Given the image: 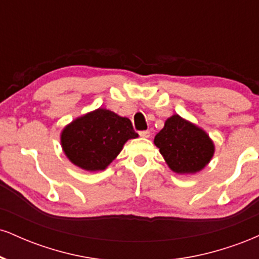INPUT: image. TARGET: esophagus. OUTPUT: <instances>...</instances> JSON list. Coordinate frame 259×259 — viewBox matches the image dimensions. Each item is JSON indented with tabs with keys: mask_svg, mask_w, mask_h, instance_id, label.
I'll use <instances>...</instances> for the list:
<instances>
[{
	"mask_svg": "<svg viewBox=\"0 0 259 259\" xmlns=\"http://www.w3.org/2000/svg\"><path fill=\"white\" fill-rule=\"evenodd\" d=\"M139 134L141 138H150V135H151V133L148 132V130H144V132H140Z\"/></svg>",
	"mask_w": 259,
	"mask_h": 259,
	"instance_id": "1",
	"label": "esophagus"
}]
</instances>
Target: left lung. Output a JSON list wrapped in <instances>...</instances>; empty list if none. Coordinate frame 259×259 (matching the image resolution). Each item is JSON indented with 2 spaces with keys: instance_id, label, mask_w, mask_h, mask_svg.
Returning <instances> with one entry per match:
<instances>
[{
  "instance_id": "8db88e82",
  "label": "left lung",
  "mask_w": 259,
  "mask_h": 259,
  "mask_svg": "<svg viewBox=\"0 0 259 259\" xmlns=\"http://www.w3.org/2000/svg\"><path fill=\"white\" fill-rule=\"evenodd\" d=\"M154 145L168 167L178 174H194L203 169L214 154V144L207 133L174 114L154 138Z\"/></svg>"
}]
</instances>
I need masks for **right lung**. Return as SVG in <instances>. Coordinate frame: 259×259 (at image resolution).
I'll list each match as a JSON object with an SVG mask.
<instances>
[{
	"label": "right lung",
	"mask_w": 259,
	"mask_h": 259,
	"mask_svg": "<svg viewBox=\"0 0 259 259\" xmlns=\"http://www.w3.org/2000/svg\"><path fill=\"white\" fill-rule=\"evenodd\" d=\"M130 119L106 108L76 118L61 134L65 156L85 170H103L129 139L138 138Z\"/></svg>",
	"instance_id": "add662e5"
}]
</instances>
